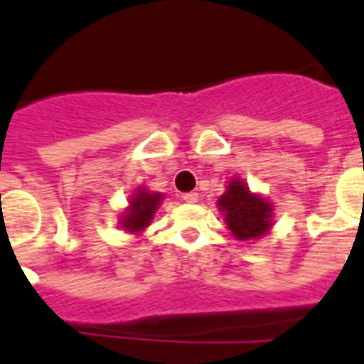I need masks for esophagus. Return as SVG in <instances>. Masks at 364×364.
<instances>
[{
    "instance_id": "obj_1",
    "label": "esophagus",
    "mask_w": 364,
    "mask_h": 364,
    "mask_svg": "<svg viewBox=\"0 0 364 364\" xmlns=\"http://www.w3.org/2000/svg\"><path fill=\"white\" fill-rule=\"evenodd\" d=\"M181 198L187 203H196L198 202V194H196V192H187V194H183Z\"/></svg>"
}]
</instances>
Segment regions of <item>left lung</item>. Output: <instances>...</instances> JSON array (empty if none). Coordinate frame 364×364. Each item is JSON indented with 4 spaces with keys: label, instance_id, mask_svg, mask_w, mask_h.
<instances>
[{
    "label": "left lung",
    "instance_id": "8db88e82",
    "mask_svg": "<svg viewBox=\"0 0 364 364\" xmlns=\"http://www.w3.org/2000/svg\"><path fill=\"white\" fill-rule=\"evenodd\" d=\"M217 209L230 233L243 243L265 237L274 226V203L264 194L250 191L241 177H230L226 191L218 196Z\"/></svg>",
    "mask_w": 364,
    "mask_h": 364
}]
</instances>
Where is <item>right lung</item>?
I'll return each instance as SVG.
<instances>
[{
    "label": "right lung",
    "mask_w": 364,
    "mask_h": 364,
    "mask_svg": "<svg viewBox=\"0 0 364 364\" xmlns=\"http://www.w3.org/2000/svg\"><path fill=\"white\" fill-rule=\"evenodd\" d=\"M162 200H164L162 192L149 191L144 185L136 187L117 218L121 232L129 233V235H140L146 232L151 226L155 213L162 205Z\"/></svg>",
    "instance_id": "obj_1"
}]
</instances>
